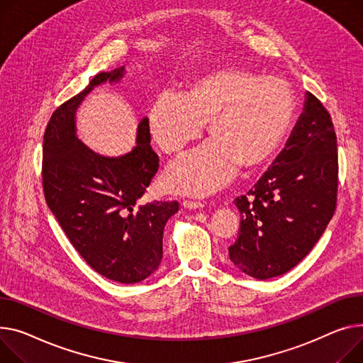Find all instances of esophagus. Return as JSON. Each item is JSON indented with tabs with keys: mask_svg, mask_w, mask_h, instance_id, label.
Here are the masks:
<instances>
[{
	"mask_svg": "<svg viewBox=\"0 0 363 363\" xmlns=\"http://www.w3.org/2000/svg\"><path fill=\"white\" fill-rule=\"evenodd\" d=\"M182 206L185 208H189V210H196V208H203L204 204L200 203V201H192V200H184L182 201Z\"/></svg>",
	"mask_w": 363,
	"mask_h": 363,
	"instance_id": "esophagus-1",
	"label": "esophagus"
}]
</instances>
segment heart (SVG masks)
<instances>
[{"instance_id":"heart-1","label":"heart","mask_w":363,"mask_h":363,"mask_svg":"<svg viewBox=\"0 0 363 363\" xmlns=\"http://www.w3.org/2000/svg\"><path fill=\"white\" fill-rule=\"evenodd\" d=\"M295 112L294 90L277 76L225 67L191 77L179 99L162 98L152 105L150 134L167 156L182 155L204 124L211 143L169 167L164 185L204 196L226 185L239 169L245 175L258 172L279 153Z\"/></svg>"}]
</instances>
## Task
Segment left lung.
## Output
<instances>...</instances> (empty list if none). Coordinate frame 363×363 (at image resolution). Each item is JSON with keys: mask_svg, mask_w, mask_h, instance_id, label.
I'll use <instances>...</instances> for the list:
<instances>
[{"mask_svg": "<svg viewBox=\"0 0 363 363\" xmlns=\"http://www.w3.org/2000/svg\"><path fill=\"white\" fill-rule=\"evenodd\" d=\"M339 157L328 111L306 93L303 112L274 164L238 197L240 213L230 261L265 280L299 264L324 233L337 204Z\"/></svg>", "mask_w": 363, "mask_h": 363, "instance_id": "left-lung-1", "label": "left lung"}]
</instances>
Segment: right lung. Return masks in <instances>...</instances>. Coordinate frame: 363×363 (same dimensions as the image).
I'll return each instance as SVG.
<instances>
[{
    "instance_id": "add662e5",
    "label": "right lung",
    "mask_w": 363,
    "mask_h": 363,
    "mask_svg": "<svg viewBox=\"0 0 363 363\" xmlns=\"http://www.w3.org/2000/svg\"><path fill=\"white\" fill-rule=\"evenodd\" d=\"M124 76V67L96 74L89 86L52 113L43 135L42 185L69 242L99 274L137 283L153 274L163 255V229L179 204H140L159 169L149 119L137 128V146L119 157L90 150L76 135V111L94 86Z\"/></svg>"
}]
</instances>
